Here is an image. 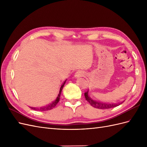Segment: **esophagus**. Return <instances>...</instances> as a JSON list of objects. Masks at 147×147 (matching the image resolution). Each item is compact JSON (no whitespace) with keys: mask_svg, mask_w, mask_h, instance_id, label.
I'll return each instance as SVG.
<instances>
[{"mask_svg":"<svg viewBox=\"0 0 147 147\" xmlns=\"http://www.w3.org/2000/svg\"><path fill=\"white\" fill-rule=\"evenodd\" d=\"M83 75H84V73H83V71H82V70H78L75 74V77H77V78L83 77Z\"/></svg>","mask_w":147,"mask_h":147,"instance_id":"obj_1","label":"esophagus"}]
</instances>
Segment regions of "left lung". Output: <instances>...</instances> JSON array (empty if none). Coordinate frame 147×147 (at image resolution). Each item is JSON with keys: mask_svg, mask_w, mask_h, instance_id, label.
<instances>
[{"mask_svg": "<svg viewBox=\"0 0 147 147\" xmlns=\"http://www.w3.org/2000/svg\"><path fill=\"white\" fill-rule=\"evenodd\" d=\"M84 96H85L86 100L93 107H95L96 109H108L110 108H113L123 103V102H121V103H118V104H107V103H103V102H102L94 100H93L91 97H90V96H89V90L86 92H84Z\"/></svg>", "mask_w": 147, "mask_h": 147, "instance_id": "obj_1", "label": "left lung"}]
</instances>
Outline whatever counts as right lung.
<instances>
[{
  "label": "right lung",
  "instance_id": "add662e5",
  "mask_svg": "<svg viewBox=\"0 0 147 147\" xmlns=\"http://www.w3.org/2000/svg\"><path fill=\"white\" fill-rule=\"evenodd\" d=\"M66 80H65L63 82V83L61 84V86L60 88V90H59V92L58 93V95H57L56 99L54 100L51 103L49 104L48 105L45 106V107H41L40 109H36V108H34V107H31V109H33V110H39V111H47V110H51L53 109V108H55L56 105H57V104L58 103L59 101V99H60V96H61V92H62V90H63V88L64 86V84L66 82Z\"/></svg>",
  "mask_w": 147,
  "mask_h": 147
}]
</instances>
